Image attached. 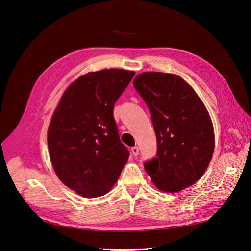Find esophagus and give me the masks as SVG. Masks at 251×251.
I'll list each match as a JSON object with an SVG mask.
<instances>
[{
  "label": "esophagus",
  "instance_id": "obj_1",
  "mask_svg": "<svg viewBox=\"0 0 251 251\" xmlns=\"http://www.w3.org/2000/svg\"><path fill=\"white\" fill-rule=\"evenodd\" d=\"M131 152H132V154H133L134 156H136V155L138 154V148H137L136 146L132 147V148H131Z\"/></svg>",
  "mask_w": 251,
  "mask_h": 251
}]
</instances>
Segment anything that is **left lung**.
I'll list each match as a JSON object with an SVG mask.
<instances>
[{
    "label": "left lung",
    "instance_id": "obj_1",
    "mask_svg": "<svg viewBox=\"0 0 251 251\" xmlns=\"http://www.w3.org/2000/svg\"><path fill=\"white\" fill-rule=\"evenodd\" d=\"M133 87L146 101L156 135V157L145 162L153 184L178 192L204 174L214 151L208 111L180 76L159 72L138 75Z\"/></svg>",
    "mask_w": 251,
    "mask_h": 251
}]
</instances>
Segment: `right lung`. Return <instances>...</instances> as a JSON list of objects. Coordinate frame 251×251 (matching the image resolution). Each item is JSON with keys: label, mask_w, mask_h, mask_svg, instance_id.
Wrapping results in <instances>:
<instances>
[{"label": "right lung", "mask_w": 251, "mask_h": 251, "mask_svg": "<svg viewBox=\"0 0 251 251\" xmlns=\"http://www.w3.org/2000/svg\"><path fill=\"white\" fill-rule=\"evenodd\" d=\"M133 75L132 71L109 69L79 76L51 117L48 147L53 170L83 198L107 193L127 161L113 111Z\"/></svg>", "instance_id": "right-lung-1"}]
</instances>
